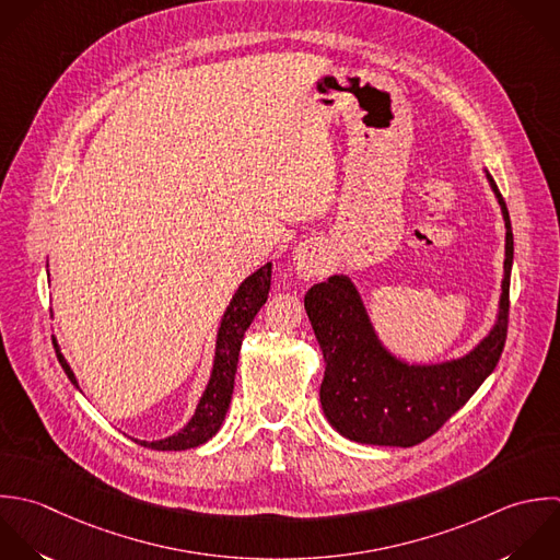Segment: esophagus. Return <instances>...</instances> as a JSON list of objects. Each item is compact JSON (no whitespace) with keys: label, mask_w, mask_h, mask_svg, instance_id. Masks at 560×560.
I'll return each mask as SVG.
<instances>
[{"label":"esophagus","mask_w":560,"mask_h":560,"mask_svg":"<svg viewBox=\"0 0 560 560\" xmlns=\"http://www.w3.org/2000/svg\"><path fill=\"white\" fill-rule=\"evenodd\" d=\"M294 264H296V270L303 275V277H314L318 272V266H320V250L316 244L312 242H305L296 248L294 253Z\"/></svg>","instance_id":"esophagus-1"}]
</instances>
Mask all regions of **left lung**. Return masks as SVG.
I'll return each mask as SVG.
<instances>
[{"label": "left lung", "instance_id": "left-lung-1", "mask_svg": "<svg viewBox=\"0 0 560 560\" xmlns=\"http://www.w3.org/2000/svg\"><path fill=\"white\" fill-rule=\"evenodd\" d=\"M506 224L500 312L493 329L467 355L439 364H408L377 338L362 296L347 275H334L305 294L325 358L320 404L345 439L364 445L412 447L436 434L493 373L509 331L513 226L506 202L487 172Z\"/></svg>", "mask_w": 560, "mask_h": 560}]
</instances>
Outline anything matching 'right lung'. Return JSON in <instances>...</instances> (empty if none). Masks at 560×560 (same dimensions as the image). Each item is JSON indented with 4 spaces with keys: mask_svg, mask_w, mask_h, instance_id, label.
Listing matches in <instances>:
<instances>
[{
    "mask_svg": "<svg viewBox=\"0 0 560 560\" xmlns=\"http://www.w3.org/2000/svg\"><path fill=\"white\" fill-rule=\"evenodd\" d=\"M270 277H272V264H266L257 272L246 277L242 281V285L235 290V294L220 320V327H218L211 377L207 382V388H205L189 423L163 441H152V443L137 441L139 445H143L148 450H156V452H183V450L198 447L218 434V430L226 417L229 404H231L242 340H244V334L250 327L253 318L257 316V312L261 310V305L268 299ZM54 349H56L58 362L65 369L67 377L78 388L75 375L69 369V364L62 358L60 347L56 342H54Z\"/></svg>",
    "mask_w": 560,
    "mask_h": 560,
    "instance_id": "add662e5",
    "label": "right lung"
}]
</instances>
